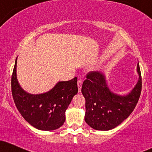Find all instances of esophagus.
I'll use <instances>...</instances> for the list:
<instances>
[{
    "label": "esophagus",
    "instance_id": "obj_1",
    "mask_svg": "<svg viewBox=\"0 0 152 152\" xmlns=\"http://www.w3.org/2000/svg\"><path fill=\"white\" fill-rule=\"evenodd\" d=\"M82 81L81 79L78 80L77 81V85H78V89H79V92H81V86H82Z\"/></svg>",
    "mask_w": 152,
    "mask_h": 152
}]
</instances>
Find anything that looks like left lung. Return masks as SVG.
Returning <instances> with one entry per match:
<instances>
[{"instance_id":"8db88e82","label":"left lung","mask_w":152,"mask_h":152,"mask_svg":"<svg viewBox=\"0 0 152 152\" xmlns=\"http://www.w3.org/2000/svg\"><path fill=\"white\" fill-rule=\"evenodd\" d=\"M137 84L126 95L117 94L108 87L106 77L100 71L86 76L81 92L86 99L84 120L91 128L98 131L113 129L126 119L134 110L141 91V76L137 64Z\"/></svg>"}]
</instances>
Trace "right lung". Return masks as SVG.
<instances>
[{"mask_svg":"<svg viewBox=\"0 0 152 152\" xmlns=\"http://www.w3.org/2000/svg\"><path fill=\"white\" fill-rule=\"evenodd\" d=\"M17 58L11 77L13 98L23 118L31 126L41 131H53L63 126L66 110L74 95L78 93L77 78L58 81L45 93L32 94L22 89L16 76Z\"/></svg>","mask_w":152,"mask_h":152,"instance_id":"1","label":"right lung"}]
</instances>
